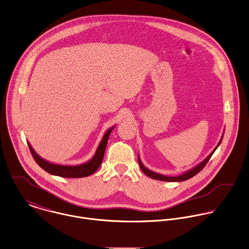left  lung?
<instances>
[{
	"label": "left lung",
	"instance_id": "1",
	"mask_svg": "<svg viewBox=\"0 0 249 249\" xmlns=\"http://www.w3.org/2000/svg\"><path fill=\"white\" fill-rule=\"evenodd\" d=\"M223 136H224V132H223V134H222V137H221V139H220V141H219V142L217 143V145H216V147L209 154V156L207 157V158H205L201 163H199L197 166H195V167H193L192 169H190V170H188V171H186V172H184L183 174H181V175H179V176H177V177H169V176H164V175H161V174H158V173H155V172H153V171H151V170H149V169H147L143 164H142V160H141V158H140V156H138V159H139V165H140V167H141V169H142V171L147 176V177H149V178H153V179H157V180H161V181H184V180H187V179H189V178H193L194 176H196L200 171H202L203 169H204V167L206 166V164L209 162V160L211 159V157H212V155L214 153V151L217 149V147L219 146V144L221 143V142H222V140H223Z\"/></svg>",
	"mask_w": 249,
	"mask_h": 249
}]
</instances>
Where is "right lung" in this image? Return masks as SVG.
Segmentation results:
<instances>
[{
	"mask_svg": "<svg viewBox=\"0 0 249 249\" xmlns=\"http://www.w3.org/2000/svg\"><path fill=\"white\" fill-rule=\"evenodd\" d=\"M114 127L115 126H112L107 130V132L105 133L104 137L102 138V140L97 147V150H96L94 156L89 161L79 164V165H60V164L51 163V162L41 158L34 150L32 145L30 144V142H28L31 153H32L35 161L36 162V164L41 169H43L45 172H47L48 174L57 176V177H61V178H85V177H89L92 174H94L98 170V168L101 166L109 135H110L111 131L114 129Z\"/></svg>",
	"mask_w": 249,
	"mask_h": 249,
	"instance_id": "right-lung-1",
	"label": "right lung"
}]
</instances>
